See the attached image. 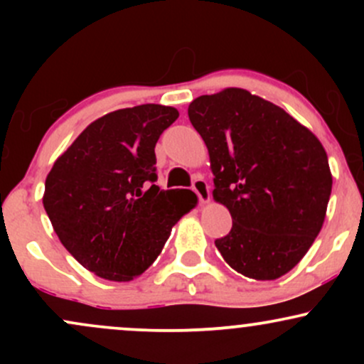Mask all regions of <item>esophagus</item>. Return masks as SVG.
<instances>
[{"instance_id": "1", "label": "esophagus", "mask_w": 364, "mask_h": 364, "mask_svg": "<svg viewBox=\"0 0 364 364\" xmlns=\"http://www.w3.org/2000/svg\"><path fill=\"white\" fill-rule=\"evenodd\" d=\"M193 190L198 195L200 203H208L210 202V188H208L207 181L202 178H196L193 181Z\"/></svg>"}]
</instances>
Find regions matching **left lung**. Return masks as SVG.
<instances>
[{
    "label": "left lung",
    "mask_w": 364,
    "mask_h": 364,
    "mask_svg": "<svg viewBox=\"0 0 364 364\" xmlns=\"http://www.w3.org/2000/svg\"><path fill=\"white\" fill-rule=\"evenodd\" d=\"M188 116L207 145L212 196L232 217L217 250L245 277H282L327 214L332 173L323 145L282 107L237 87L200 95Z\"/></svg>",
    "instance_id": "left-lung-1"
}]
</instances>
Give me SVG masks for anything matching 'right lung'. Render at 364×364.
I'll use <instances>...</instances> for the list:
<instances>
[{"label":"right lung","instance_id":"1","mask_svg":"<svg viewBox=\"0 0 364 364\" xmlns=\"http://www.w3.org/2000/svg\"><path fill=\"white\" fill-rule=\"evenodd\" d=\"M176 107L141 104L92 121L54 161L43 203L54 232L97 277L128 282L156 262L191 190H159L156 144Z\"/></svg>","mask_w":364,"mask_h":364}]
</instances>
